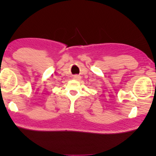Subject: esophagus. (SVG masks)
Here are the masks:
<instances>
[{
	"label": "esophagus",
	"instance_id": "34e87169",
	"mask_svg": "<svg viewBox=\"0 0 156 156\" xmlns=\"http://www.w3.org/2000/svg\"><path fill=\"white\" fill-rule=\"evenodd\" d=\"M74 78H76V79H78V78H79V76H74Z\"/></svg>",
	"mask_w": 156,
	"mask_h": 156
}]
</instances>
